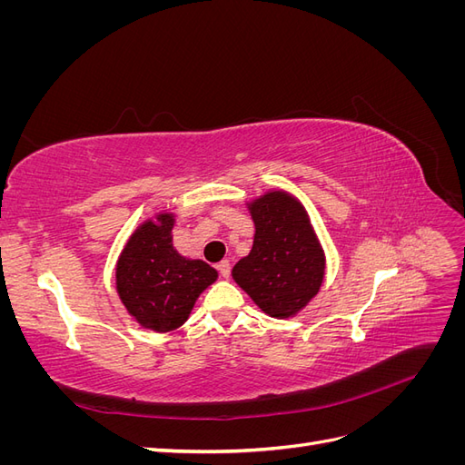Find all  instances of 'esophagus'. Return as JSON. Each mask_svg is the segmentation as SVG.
<instances>
[{"label": "esophagus", "mask_w": 465, "mask_h": 465, "mask_svg": "<svg viewBox=\"0 0 465 465\" xmlns=\"http://www.w3.org/2000/svg\"><path fill=\"white\" fill-rule=\"evenodd\" d=\"M217 270H219V275H221V277L227 279V277L231 275V262H229V260H223V262L217 265Z\"/></svg>", "instance_id": "1"}]
</instances>
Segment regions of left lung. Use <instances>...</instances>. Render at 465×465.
Segmentation results:
<instances>
[{"instance_id":"left-lung-1","label":"left lung","mask_w":465,"mask_h":465,"mask_svg":"<svg viewBox=\"0 0 465 465\" xmlns=\"http://www.w3.org/2000/svg\"><path fill=\"white\" fill-rule=\"evenodd\" d=\"M254 221L250 254L232 279L272 318H292L311 302L326 275V256L304 205L283 190L248 203Z\"/></svg>"}]
</instances>
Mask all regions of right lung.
<instances>
[{
    "mask_svg": "<svg viewBox=\"0 0 465 465\" xmlns=\"http://www.w3.org/2000/svg\"><path fill=\"white\" fill-rule=\"evenodd\" d=\"M174 221L171 211L143 221L116 263V291L125 311L139 326L159 333L180 328L200 294L217 281L209 263L178 254Z\"/></svg>",
    "mask_w": 465,
    "mask_h": 465,
    "instance_id": "add662e5",
    "label": "right lung"
}]
</instances>
